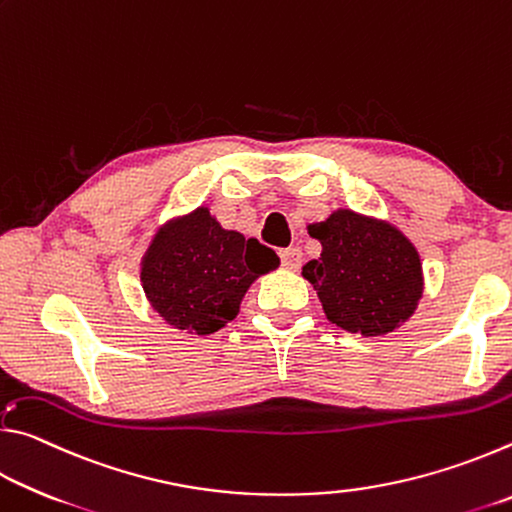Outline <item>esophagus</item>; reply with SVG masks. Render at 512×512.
<instances>
[{
	"mask_svg": "<svg viewBox=\"0 0 512 512\" xmlns=\"http://www.w3.org/2000/svg\"><path fill=\"white\" fill-rule=\"evenodd\" d=\"M280 259H282L284 268H289V271H298L302 264V250L298 246L284 248V250H280Z\"/></svg>",
	"mask_w": 512,
	"mask_h": 512,
	"instance_id": "obj_1",
	"label": "esophagus"
}]
</instances>
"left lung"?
Listing matches in <instances>:
<instances>
[{
	"mask_svg": "<svg viewBox=\"0 0 512 512\" xmlns=\"http://www.w3.org/2000/svg\"><path fill=\"white\" fill-rule=\"evenodd\" d=\"M323 253L302 266L327 318L352 334L393 332L422 296V264L415 246L391 223L336 210L309 225Z\"/></svg>",
	"mask_w": 512,
	"mask_h": 512,
	"instance_id": "8db88e82",
	"label": "left lung"
}]
</instances>
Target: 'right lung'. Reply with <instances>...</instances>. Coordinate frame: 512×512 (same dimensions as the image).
<instances>
[{
	"label": "right lung",
	"instance_id": "right-lung-1",
	"mask_svg": "<svg viewBox=\"0 0 512 512\" xmlns=\"http://www.w3.org/2000/svg\"><path fill=\"white\" fill-rule=\"evenodd\" d=\"M277 266L271 248L223 230L207 207H198L153 237L142 259V287L169 325L212 334L239 314L250 284Z\"/></svg>",
	"mask_w": 512,
	"mask_h": 512
}]
</instances>
